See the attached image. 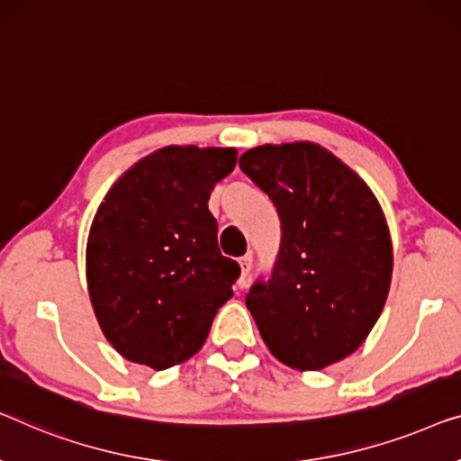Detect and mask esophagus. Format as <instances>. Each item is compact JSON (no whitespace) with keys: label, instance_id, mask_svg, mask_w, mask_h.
Masks as SVG:
<instances>
[{"label":"esophagus","instance_id":"34e87169","mask_svg":"<svg viewBox=\"0 0 461 461\" xmlns=\"http://www.w3.org/2000/svg\"><path fill=\"white\" fill-rule=\"evenodd\" d=\"M251 264H253V258L249 256V253H247V256H243L241 259H239V266H241V278H239V285H241V286L245 285L247 275H249Z\"/></svg>","mask_w":461,"mask_h":461}]
</instances>
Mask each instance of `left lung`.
<instances>
[{
	"label": "left lung",
	"mask_w": 461,
	"mask_h": 461,
	"mask_svg": "<svg viewBox=\"0 0 461 461\" xmlns=\"http://www.w3.org/2000/svg\"><path fill=\"white\" fill-rule=\"evenodd\" d=\"M239 166L276 205L283 241L272 278L245 303L278 362L322 370L370 335L389 295L393 245L370 186L310 141L259 145Z\"/></svg>",
	"instance_id": "obj_1"
}]
</instances>
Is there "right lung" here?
<instances>
[{"label": "right lung", "mask_w": 461, "mask_h": 461, "mask_svg": "<svg viewBox=\"0 0 461 461\" xmlns=\"http://www.w3.org/2000/svg\"><path fill=\"white\" fill-rule=\"evenodd\" d=\"M232 148L168 145L132 164L99 203L86 289L102 332L129 362L166 370L202 349L239 264L218 249L210 193Z\"/></svg>", "instance_id": "add662e5"}]
</instances>
